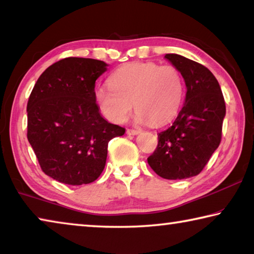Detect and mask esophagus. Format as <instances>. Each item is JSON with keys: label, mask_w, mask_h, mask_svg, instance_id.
Listing matches in <instances>:
<instances>
[{"label": "esophagus", "mask_w": 254, "mask_h": 254, "mask_svg": "<svg viewBox=\"0 0 254 254\" xmlns=\"http://www.w3.org/2000/svg\"><path fill=\"white\" fill-rule=\"evenodd\" d=\"M141 132L140 128H127V133L128 135H136Z\"/></svg>", "instance_id": "1"}]
</instances>
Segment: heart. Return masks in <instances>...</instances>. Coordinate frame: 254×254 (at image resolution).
I'll return each mask as SVG.
<instances>
[{"mask_svg":"<svg viewBox=\"0 0 254 254\" xmlns=\"http://www.w3.org/2000/svg\"><path fill=\"white\" fill-rule=\"evenodd\" d=\"M184 93V77L177 67L130 63L110 77L109 86L96 89L95 101L111 122H126L133 104L137 122L162 126L178 113Z\"/></svg>","mask_w":254,"mask_h":254,"instance_id":"obj_1","label":"heart"}]
</instances>
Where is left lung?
Listing matches in <instances>:
<instances>
[{
  "mask_svg": "<svg viewBox=\"0 0 254 254\" xmlns=\"http://www.w3.org/2000/svg\"><path fill=\"white\" fill-rule=\"evenodd\" d=\"M165 58L182 72L186 101L173 126L158 134L148 163L162 178L186 179L198 175L220 145L225 101L208 68L180 55L167 54Z\"/></svg>",
  "mask_w": 254,
  "mask_h": 254,
  "instance_id": "1",
  "label": "left lung"
}]
</instances>
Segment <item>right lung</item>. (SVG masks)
<instances>
[{
    "instance_id": "1",
    "label": "right lung",
    "mask_w": 254,
    "mask_h": 254,
    "mask_svg": "<svg viewBox=\"0 0 254 254\" xmlns=\"http://www.w3.org/2000/svg\"><path fill=\"white\" fill-rule=\"evenodd\" d=\"M107 65L69 57L42 72L30 94L28 140L41 170L72 186L95 182L105 167L110 140L126 128L103 119L95 81Z\"/></svg>"
}]
</instances>
